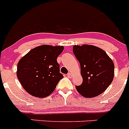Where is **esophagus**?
<instances>
[{"mask_svg":"<svg viewBox=\"0 0 129 129\" xmlns=\"http://www.w3.org/2000/svg\"><path fill=\"white\" fill-rule=\"evenodd\" d=\"M67 76H68L69 78H72V75L71 73H70V72L68 73V74H67Z\"/></svg>","mask_w":129,"mask_h":129,"instance_id":"1","label":"esophagus"}]
</instances>
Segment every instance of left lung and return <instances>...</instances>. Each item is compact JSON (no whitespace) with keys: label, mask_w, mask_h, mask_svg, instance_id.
Returning a JSON list of instances; mask_svg holds the SVG:
<instances>
[{"label":"left lung","mask_w":129,"mask_h":129,"mask_svg":"<svg viewBox=\"0 0 129 129\" xmlns=\"http://www.w3.org/2000/svg\"><path fill=\"white\" fill-rule=\"evenodd\" d=\"M73 52L81 66L83 83L76 90L86 98L102 94L114 76V64L103 50L93 45H74Z\"/></svg>","instance_id":"left-lung-1"}]
</instances>
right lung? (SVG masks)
Wrapping results in <instances>:
<instances>
[{
  "label": "right lung",
  "instance_id": "add662e5",
  "mask_svg": "<svg viewBox=\"0 0 129 129\" xmlns=\"http://www.w3.org/2000/svg\"><path fill=\"white\" fill-rule=\"evenodd\" d=\"M64 46L41 45L31 50L19 60L17 76L24 89L36 98L50 95L59 80L63 77L59 73L57 61Z\"/></svg>",
  "mask_w": 129,
  "mask_h": 129
}]
</instances>
